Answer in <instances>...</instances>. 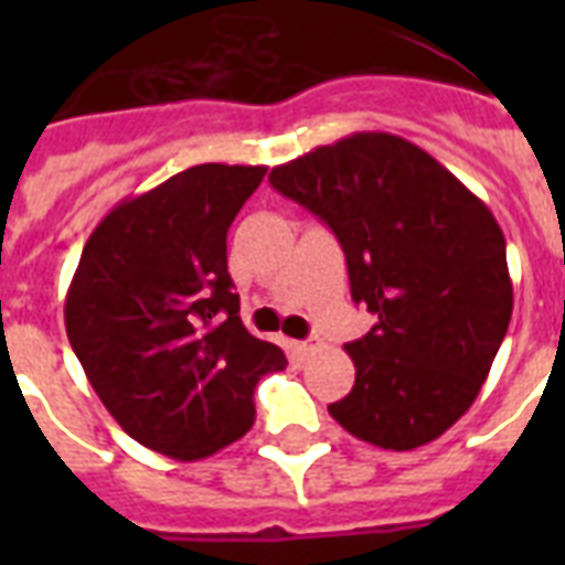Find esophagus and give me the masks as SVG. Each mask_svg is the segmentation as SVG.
<instances>
[{
    "instance_id": "1",
    "label": "esophagus",
    "mask_w": 565,
    "mask_h": 565,
    "mask_svg": "<svg viewBox=\"0 0 565 565\" xmlns=\"http://www.w3.org/2000/svg\"><path fill=\"white\" fill-rule=\"evenodd\" d=\"M290 349H292V354H296V358H301V361H305L308 354L317 352L319 343H313V340H296V343H290Z\"/></svg>"
}]
</instances>
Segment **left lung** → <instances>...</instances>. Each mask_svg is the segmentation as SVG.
<instances>
[{
    "label": "left lung",
    "instance_id": "1",
    "mask_svg": "<svg viewBox=\"0 0 565 565\" xmlns=\"http://www.w3.org/2000/svg\"><path fill=\"white\" fill-rule=\"evenodd\" d=\"M334 231L352 299L375 313L345 345L352 393L328 413L352 437L411 451L481 393L508 334L513 284L490 207L404 137L358 131L269 172Z\"/></svg>",
    "mask_w": 565,
    "mask_h": 565
}]
</instances>
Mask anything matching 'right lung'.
Segmentation results:
<instances>
[{"mask_svg": "<svg viewBox=\"0 0 565 565\" xmlns=\"http://www.w3.org/2000/svg\"><path fill=\"white\" fill-rule=\"evenodd\" d=\"M266 167L199 163L93 228L64 322L84 375L140 446L202 460L255 425L257 381L287 366L239 319L225 237Z\"/></svg>", "mask_w": 565, "mask_h": 565, "instance_id": "obj_1", "label": "right lung"}]
</instances>
